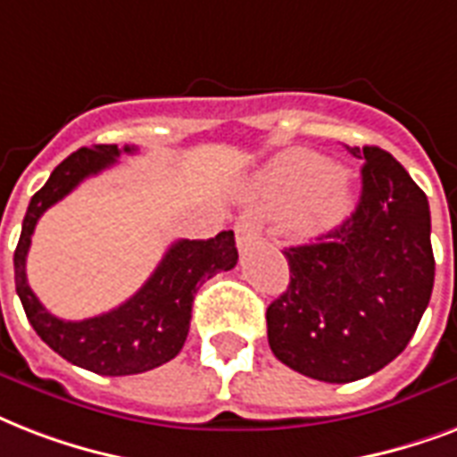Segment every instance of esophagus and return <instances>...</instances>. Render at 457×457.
<instances>
[{
    "label": "esophagus",
    "mask_w": 457,
    "mask_h": 457,
    "mask_svg": "<svg viewBox=\"0 0 457 457\" xmlns=\"http://www.w3.org/2000/svg\"><path fill=\"white\" fill-rule=\"evenodd\" d=\"M236 240H238V247L253 245L260 240V226L250 219H238L236 221Z\"/></svg>",
    "instance_id": "1"
}]
</instances>
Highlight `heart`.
Here are the masks:
<instances>
[{"label":"heart","mask_w":457,"mask_h":457,"mask_svg":"<svg viewBox=\"0 0 457 457\" xmlns=\"http://www.w3.org/2000/svg\"><path fill=\"white\" fill-rule=\"evenodd\" d=\"M257 203L267 212H286L284 224L295 238H317L348 217L355 204L353 179L343 166L310 150L278 154L257 180Z\"/></svg>","instance_id":"heart-1"}]
</instances>
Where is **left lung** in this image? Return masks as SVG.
Returning a JSON list of instances; mask_svg holds the SVG:
<instances>
[{"mask_svg": "<svg viewBox=\"0 0 457 457\" xmlns=\"http://www.w3.org/2000/svg\"><path fill=\"white\" fill-rule=\"evenodd\" d=\"M348 152L364 159L355 212L317 243L286 247L291 284L267 307L271 353L328 384L364 379L401 355L434 288L422 188L381 147Z\"/></svg>", "mask_w": 457, "mask_h": 457, "instance_id": "left-lung-1", "label": "left lung"}]
</instances>
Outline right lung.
Masks as SVG:
<instances>
[{
    "instance_id": "obj_1",
    "label": "right lung",
    "mask_w": 457,
    "mask_h": 457,
    "mask_svg": "<svg viewBox=\"0 0 457 457\" xmlns=\"http://www.w3.org/2000/svg\"><path fill=\"white\" fill-rule=\"evenodd\" d=\"M133 152L136 147L129 145H95L80 147L63 159L47 183L30 197L13 253L16 293L37 336L71 364L104 377L147 372L179 355L188 338L193 300L200 284L219 271H228L238 262L233 231H221L207 240H176L143 288L112 312L83 321H66L42 307L26 277V257L35 226L80 180L104 171L121 154Z\"/></svg>"
}]
</instances>
